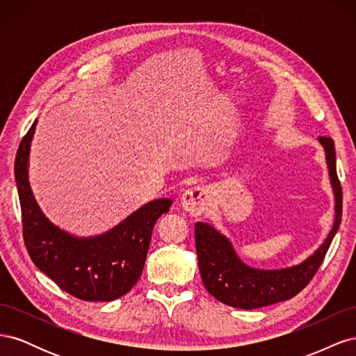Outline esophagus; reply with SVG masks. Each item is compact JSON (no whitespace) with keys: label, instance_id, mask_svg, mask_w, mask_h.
<instances>
[{"label":"esophagus","instance_id":"34e87169","mask_svg":"<svg viewBox=\"0 0 356 356\" xmlns=\"http://www.w3.org/2000/svg\"><path fill=\"white\" fill-rule=\"evenodd\" d=\"M209 204V193L207 188L203 187H195V188H188L184 195L181 196V207L188 213L195 215H202L204 211L208 209Z\"/></svg>","mask_w":356,"mask_h":356}]
</instances>
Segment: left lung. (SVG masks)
Instances as JSON below:
<instances>
[{
	"label": "left lung",
	"instance_id": "1",
	"mask_svg": "<svg viewBox=\"0 0 356 356\" xmlns=\"http://www.w3.org/2000/svg\"><path fill=\"white\" fill-rule=\"evenodd\" d=\"M324 147L334 193V222L327 239L305 261L284 268H255L243 263L233 243L208 222H196V252L204 288L221 303L238 309H258L297 296L315 276L341 221L343 195L336 169L334 141L319 136Z\"/></svg>",
	"mask_w": 356,
	"mask_h": 356
}]
</instances>
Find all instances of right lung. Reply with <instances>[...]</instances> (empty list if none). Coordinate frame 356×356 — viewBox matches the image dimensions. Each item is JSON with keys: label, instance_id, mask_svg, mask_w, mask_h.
Wrapping results in <instances>:
<instances>
[{"label": "right lung", "instance_id": "add662e5", "mask_svg": "<svg viewBox=\"0 0 356 356\" xmlns=\"http://www.w3.org/2000/svg\"><path fill=\"white\" fill-rule=\"evenodd\" d=\"M37 120L19 145L15 178L22 208L24 241L31 260L65 293L84 301H113L143 273L153 229L172 199H156L102 234L80 238L53 224L31 190L28 166Z\"/></svg>", "mask_w": 356, "mask_h": 356}]
</instances>
